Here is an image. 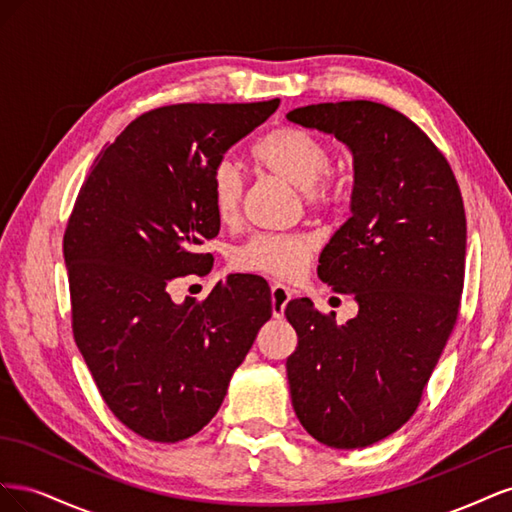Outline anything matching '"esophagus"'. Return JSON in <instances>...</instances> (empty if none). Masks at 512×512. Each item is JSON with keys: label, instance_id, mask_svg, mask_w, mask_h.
<instances>
[{"label": "esophagus", "instance_id": "1", "mask_svg": "<svg viewBox=\"0 0 512 512\" xmlns=\"http://www.w3.org/2000/svg\"><path fill=\"white\" fill-rule=\"evenodd\" d=\"M292 297V290L284 284H273L271 286V307H273V318H284V309Z\"/></svg>", "mask_w": 512, "mask_h": 512}]
</instances>
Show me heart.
Instances as JSON below:
<instances>
[{
	"mask_svg": "<svg viewBox=\"0 0 512 512\" xmlns=\"http://www.w3.org/2000/svg\"><path fill=\"white\" fill-rule=\"evenodd\" d=\"M252 160L273 177L301 190L309 209L335 211L348 194V177L331 166V151L318 136L303 128L280 126L262 134L252 147ZM209 200L215 220L222 226H235L241 215L243 179L230 162L215 164L209 177ZM318 250L314 235H258L235 254L239 271L262 273L280 280L301 277Z\"/></svg>",
	"mask_w": 512,
	"mask_h": 512,
	"instance_id": "obj_1",
	"label": "heart"
}]
</instances>
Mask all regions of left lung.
I'll list each match as a JSON object with an SVG mask.
<instances>
[{
    "label": "left lung",
    "mask_w": 512,
    "mask_h": 512,
    "mask_svg": "<svg viewBox=\"0 0 512 512\" xmlns=\"http://www.w3.org/2000/svg\"><path fill=\"white\" fill-rule=\"evenodd\" d=\"M286 117L354 156L352 218L322 250L318 275L359 303L346 324L309 299L286 305L299 337L286 361L292 408L318 442L365 448L408 423L455 329L466 209L444 153L395 108L324 102Z\"/></svg>",
    "instance_id": "obj_1"
}]
</instances>
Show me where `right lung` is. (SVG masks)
<instances>
[{"mask_svg": "<svg viewBox=\"0 0 512 512\" xmlns=\"http://www.w3.org/2000/svg\"><path fill=\"white\" fill-rule=\"evenodd\" d=\"M280 100L170 104L98 153L64 232L72 333L98 391L138 436L173 444L220 410L230 376L271 318L258 275H230L177 305L175 277L205 275L220 232L209 177Z\"/></svg>", "mask_w": 512, "mask_h": 512, "instance_id": "add662e5", "label": "right lung"}]
</instances>
